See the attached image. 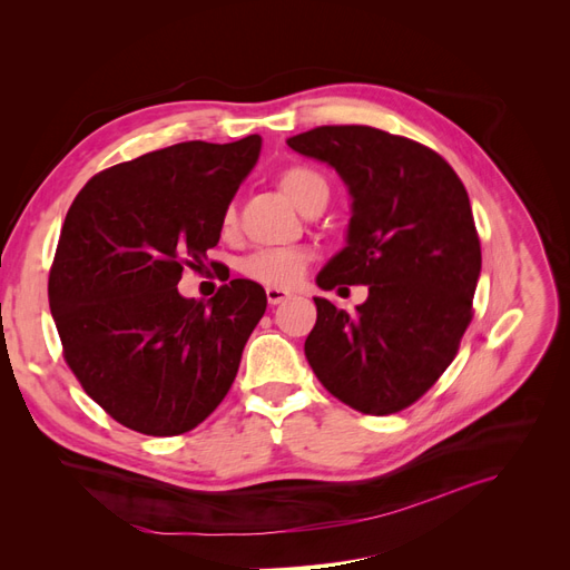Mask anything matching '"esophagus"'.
<instances>
[{"instance_id": "esophagus-1", "label": "esophagus", "mask_w": 570, "mask_h": 570, "mask_svg": "<svg viewBox=\"0 0 570 570\" xmlns=\"http://www.w3.org/2000/svg\"><path fill=\"white\" fill-rule=\"evenodd\" d=\"M292 295L287 289H281V287H266V299H268V304H283L285 299H289Z\"/></svg>"}]
</instances>
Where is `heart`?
Here are the masks:
<instances>
[{"label": "heart", "instance_id": "1", "mask_svg": "<svg viewBox=\"0 0 570 570\" xmlns=\"http://www.w3.org/2000/svg\"><path fill=\"white\" fill-rule=\"evenodd\" d=\"M278 185L283 189V195L297 206L299 212H304V206L312 204L314 199L323 197L327 199V183L316 174L312 168L304 166H289L285 168ZM223 228L233 230L235 228V209L223 214ZM308 266V256L297 249H262L249 254L239 271H243L247 278L268 285V287H295L302 275L306 273Z\"/></svg>", "mask_w": 570, "mask_h": 570}]
</instances>
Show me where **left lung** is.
Here are the masks:
<instances>
[{
	"mask_svg": "<svg viewBox=\"0 0 570 570\" xmlns=\"http://www.w3.org/2000/svg\"><path fill=\"white\" fill-rule=\"evenodd\" d=\"M287 147L335 168L352 197L347 245L316 285H368L356 314L314 297L308 366L361 413L402 411L452 364L473 318L482 258L469 193L438 151L371 126H321Z\"/></svg>",
	"mask_w": 570,
	"mask_h": 570,
	"instance_id": "left-lung-1",
	"label": "left lung"
}]
</instances>
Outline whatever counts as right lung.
<instances>
[{"label":"right lung","instance_id":"right-lung-1","mask_svg":"<svg viewBox=\"0 0 570 570\" xmlns=\"http://www.w3.org/2000/svg\"><path fill=\"white\" fill-rule=\"evenodd\" d=\"M258 151V135L149 151L101 170L68 209L49 308L66 364L120 425L180 435L228 394L266 292L235 278L197 302L178 283L218 245Z\"/></svg>","mask_w":570,"mask_h":570}]
</instances>
